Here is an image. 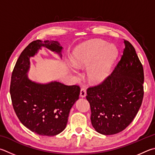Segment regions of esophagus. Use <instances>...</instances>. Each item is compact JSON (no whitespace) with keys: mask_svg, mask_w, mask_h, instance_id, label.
I'll list each match as a JSON object with an SVG mask.
<instances>
[{"mask_svg":"<svg viewBox=\"0 0 155 155\" xmlns=\"http://www.w3.org/2000/svg\"><path fill=\"white\" fill-rule=\"evenodd\" d=\"M87 95V92H86V89L85 87H82L81 89V92H80V96L82 97H85Z\"/></svg>","mask_w":155,"mask_h":155,"instance_id":"esophagus-1","label":"esophagus"}]
</instances>
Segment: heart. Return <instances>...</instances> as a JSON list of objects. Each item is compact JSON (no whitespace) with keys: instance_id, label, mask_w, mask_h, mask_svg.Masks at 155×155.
Returning a JSON list of instances; mask_svg holds the SVG:
<instances>
[{"instance_id":"obj_1","label":"heart","mask_w":155,"mask_h":155,"mask_svg":"<svg viewBox=\"0 0 155 155\" xmlns=\"http://www.w3.org/2000/svg\"><path fill=\"white\" fill-rule=\"evenodd\" d=\"M117 49L103 41H91L78 47L72 58V63L77 68H88L87 75L94 83L105 79L110 72L117 58ZM75 74L78 72L72 68Z\"/></svg>"}]
</instances>
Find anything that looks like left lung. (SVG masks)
<instances>
[{
    "label": "left lung",
    "instance_id": "obj_1",
    "mask_svg": "<svg viewBox=\"0 0 155 155\" xmlns=\"http://www.w3.org/2000/svg\"><path fill=\"white\" fill-rule=\"evenodd\" d=\"M120 61L99 85L89 87L86 98L91 108V121L103 135L122 131L133 121L144 97V69L133 45L124 40Z\"/></svg>",
    "mask_w": 155,
    "mask_h": 155
}]
</instances>
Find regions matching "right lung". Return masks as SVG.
<instances>
[{
    "instance_id": "add662e5",
    "label": "right lung",
    "mask_w": 155,
    "mask_h": 155,
    "mask_svg": "<svg viewBox=\"0 0 155 155\" xmlns=\"http://www.w3.org/2000/svg\"><path fill=\"white\" fill-rule=\"evenodd\" d=\"M41 47L59 53L62 47L58 41H32L17 60L11 75L10 94L14 110L19 120L30 131L41 136H53L66 128L70 110L80 95L78 85L60 82L40 84L27 77L30 58Z\"/></svg>"
}]
</instances>
